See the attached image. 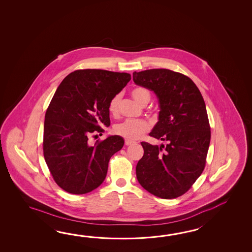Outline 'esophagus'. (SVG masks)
Segmentation results:
<instances>
[{
	"mask_svg": "<svg viewBox=\"0 0 252 252\" xmlns=\"http://www.w3.org/2000/svg\"><path fill=\"white\" fill-rule=\"evenodd\" d=\"M133 143H135V141H133V140L125 139V145H126V146H129V145L133 144Z\"/></svg>",
	"mask_w": 252,
	"mask_h": 252,
	"instance_id": "34e87169",
	"label": "esophagus"
}]
</instances>
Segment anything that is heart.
<instances>
[{"instance_id":"1","label":"heart","mask_w":252,"mask_h":252,"mask_svg":"<svg viewBox=\"0 0 252 252\" xmlns=\"http://www.w3.org/2000/svg\"><path fill=\"white\" fill-rule=\"evenodd\" d=\"M131 95L134 99L142 105L148 104L150 101V92L145 86H136L131 90ZM121 94H115L111 98L108 110L111 114L116 115L119 112L121 102ZM114 132L127 139H138L142 137L150 129V124L146 120H126L114 126Z\"/></svg>"}]
</instances>
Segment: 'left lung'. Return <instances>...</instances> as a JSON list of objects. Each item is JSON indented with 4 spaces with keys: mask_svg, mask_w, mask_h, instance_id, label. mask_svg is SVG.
Returning a JSON list of instances; mask_svg holds the SVG:
<instances>
[{
    "mask_svg": "<svg viewBox=\"0 0 252 252\" xmlns=\"http://www.w3.org/2000/svg\"><path fill=\"white\" fill-rule=\"evenodd\" d=\"M133 81L158 97V122L150 136L166 142H141L138 181L158 197L177 198L192 188L206 164L211 127L204 98L191 78L172 70L134 72Z\"/></svg>",
    "mask_w": 252,
    "mask_h": 252,
    "instance_id": "left-lung-1",
    "label": "left lung"
}]
</instances>
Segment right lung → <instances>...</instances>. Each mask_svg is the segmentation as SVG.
<instances>
[{
  "label": "right lung",
  "mask_w": 252,
  "mask_h": 252,
  "mask_svg": "<svg viewBox=\"0 0 252 252\" xmlns=\"http://www.w3.org/2000/svg\"><path fill=\"white\" fill-rule=\"evenodd\" d=\"M130 75L102 69L75 70L61 82L45 114L43 154L54 181L67 193L84 194L105 179L111 157L124 140L110 136L89 145L110 126L108 104Z\"/></svg>",
  "instance_id": "right-lung-1"
}]
</instances>
